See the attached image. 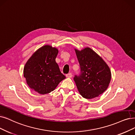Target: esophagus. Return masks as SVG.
Segmentation results:
<instances>
[{"mask_svg": "<svg viewBox=\"0 0 135 135\" xmlns=\"http://www.w3.org/2000/svg\"><path fill=\"white\" fill-rule=\"evenodd\" d=\"M66 76L68 78H71L72 77V74L71 73H69L66 75Z\"/></svg>", "mask_w": 135, "mask_h": 135, "instance_id": "1", "label": "esophagus"}]
</instances>
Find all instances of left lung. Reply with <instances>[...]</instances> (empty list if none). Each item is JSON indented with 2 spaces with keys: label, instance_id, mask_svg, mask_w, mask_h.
I'll return each mask as SVG.
<instances>
[{
  "label": "left lung",
  "instance_id": "1",
  "mask_svg": "<svg viewBox=\"0 0 135 135\" xmlns=\"http://www.w3.org/2000/svg\"><path fill=\"white\" fill-rule=\"evenodd\" d=\"M80 64L81 73L74 81L80 94L84 98L92 99L104 93L111 79L110 69L95 51L89 47L79 50L75 49Z\"/></svg>",
  "mask_w": 135,
  "mask_h": 135
}]
</instances>
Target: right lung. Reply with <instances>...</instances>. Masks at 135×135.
<instances>
[{"instance_id": "right-lung-1", "label": "right lung", "mask_w": 135, "mask_h": 135, "mask_svg": "<svg viewBox=\"0 0 135 135\" xmlns=\"http://www.w3.org/2000/svg\"><path fill=\"white\" fill-rule=\"evenodd\" d=\"M59 50L49 45L41 46L26 62L24 77L29 87L41 95L51 93L66 77L60 72L55 59Z\"/></svg>"}]
</instances>
